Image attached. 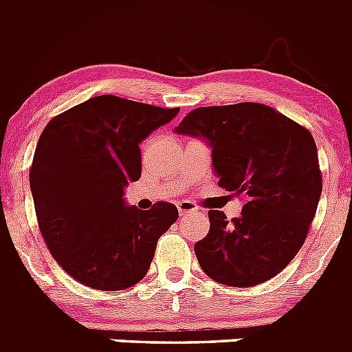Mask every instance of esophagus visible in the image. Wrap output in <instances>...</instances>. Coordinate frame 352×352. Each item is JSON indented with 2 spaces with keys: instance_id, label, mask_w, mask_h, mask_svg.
<instances>
[{
  "instance_id": "esophagus-1",
  "label": "esophagus",
  "mask_w": 352,
  "mask_h": 352,
  "mask_svg": "<svg viewBox=\"0 0 352 352\" xmlns=\"http://www.w3.org/2000/svg\"><path fill=\"white\" fill-rule=\"evenodd\" d=\"M178 211H179V217H186V214H194L199 213V206L194 204L192 201H178Z\"/></svg>"
}]
</instances>
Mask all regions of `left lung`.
<instances>
[{"label": "left lung", "instance_id": "8db88e82", "mask_svg": "<svg viewBox=\"0 0 352 352\" xmlns=\"http://www.w3.org/2000/svg\"><path fill=\"white\" fill-rule=\"evenodd\" d=\"M178 133L211 146L219 186L245 199L241 217L210 210V232L194 247L203 272L232 287L263 284L303 247L322 192L312 133L256 102L199 107Z\"/></svg>", "mask_w": 352, "mask_h": 352}]
</instances>
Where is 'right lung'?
I'll return each mask as SVG.
<instances>
[{
  "label": "right lung",
  "mask_w": 352,
  "mask_h": 352,
  "mask_svg": "<svg viewBox=\"0 0 352 352\" xmlns=\"http://www.w3.org/2000/svg\"><path fill=\"white\" fill-rule=\"evenodd\" d=\"M179 113L100 95L49 121L30 169L40 232L61 268L98 291L132 287L148 273L157 241L178 220L158 201L125 204V186L141 178L139 144Z\"/></svg>",
  "instance_id": "obj_1"
}]
</instances>
